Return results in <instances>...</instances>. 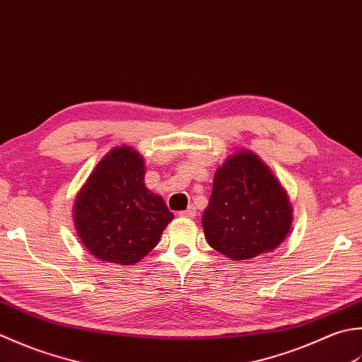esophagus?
Returning a JSON list of instances; mask_svg holds the SVG:
<instances>
[{
    "mask_svg": "<svg viewBox=\"0 0 362 362\" xmlns=\"http://www.w3.org/2000/svg\"><path fill=\"white\" fill-rule=\"evenodd\" d=\"M180 217H187V218H194L197 216V211L194 206H189V208L186 211H180L178 212Z\"/></svg>",
    "mask_w": 362,
    "mask_h": 362,
    "instance_id": "1",
    "label": "esophagus"
}]
</instances>
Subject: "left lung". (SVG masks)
I'll list each match as a JSON object with an SVG mask.
<instances>
[{"label": "left lung", "mask_w": 362, "mask_h": 362, "mask_svg": "<svg viewBox=\"0 0 362 362\" xmlns=\"http://www.w3.org/2000/svg\"><path fill=\"white\" fill-rule=\"evenodd\" d=\"M202 223L214 250L245 261L272 252L286 239L292 206L270 168L253 151L242 150L214 175Z\"/></svg>", "instance_id": "obj_1"}]
</instances>
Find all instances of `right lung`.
I'll list each match as a JSON object with an SVG mask.
<instances>
[{
	"instance_id": "1",
	"label": "right lung",
	"mask_w": 362,
	"mask_h": 362,
	"mask_svg": "<svg viewBox=\"0 0 362 362\" xmlns=\"http://www.w3.org/2000/svg\"><path fill=\"white\" fill-rule=\"evenodd\" d=\"M173 220L164 200L145 187L144 158L115 146L88 176L73 206L84 247L101 261L134 265L158 245Z\"/></svg>"
}]
</instances>
